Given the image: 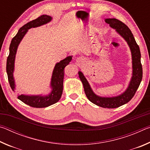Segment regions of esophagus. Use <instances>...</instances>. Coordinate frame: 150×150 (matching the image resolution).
Wrapping results in <instances>:
<instances>
[{"label": "esophagus", "mask_w": 150, "mask_h": 150, "mask_svg": "<svg viewBox=\"0 0 150 150\" xmlns=\"http://www.w3.org/2000/svg\"><path fill=\"white\" fill-rule=\"evenodd\" d=\"M77 62L79 63H80V64H83V63H85L86 59H85V57H78L77 59Z\"/></svg>", "instance_id": "34e87169"}]
</instances>
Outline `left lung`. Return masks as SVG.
<instances>
[{
	"mask_svg": "<svg viewBox=\"0 0 150 150\" xmlns=\"http://www.w3.org/2000/svg\"><path fill=\"white\" fill-rule=\"evenodd\" d=\"M106 23L115 29L116 31L126 40L131 51L132 59V77L131 78L127 89L121 95L113 97H102L96 95L93 92L89 83L86 79L83 73L79 71V77L84 87L86 96L91 103L103 108H115L128 103L135 95L142 79V66L141 63V54L138 45L129 28L122 22L116 18H106Z\"/></svg>",
	"mask_w": 150,
	"mask_h": 150,
	"instance_id": "left-lung-1",
	"label": "left lung"
}]
</instances>
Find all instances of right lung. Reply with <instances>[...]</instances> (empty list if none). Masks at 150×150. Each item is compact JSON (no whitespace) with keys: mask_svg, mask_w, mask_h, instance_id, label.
I'll return each mask as SVG.
<instances>
[{"mask_svg":"<svg viewBox=\"0 0 150 150\" xmlns=\"http://www.w3.org/2000/svg\"><path fill=\"white\" fill-rule=\"evenodd\" d=\"M52 18L47 15H42L32 21L28 22L24 25L18 32L17 34L12 38L9 47V55L6 61V73L8 75V82L12 91L15 89V82L13 77L14 70V61L18 46L26 34L28 30L32 28L42 26L50 22ZM72 59V56H68L57 63L53 71L52 80H51V87L52 92L48 95H21L18 96V98L24 103L34 108H45L54 105L59 100L63 93V77H64V69Z\"/></svg>","mask_w":150,"mask_h":150,"instance_id":"right-lung-1","label":"right lung"}]
</instances>
